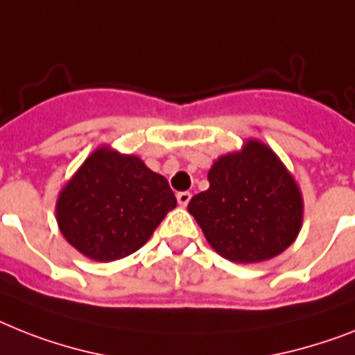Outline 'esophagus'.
Segmentation results:
<instances>
[{
  "mask_svg": "<svg viewBox=\"0 0 355 355\" xmlns=\"http://www.w3.org/2000/svg\"><path fill=\"white\" fill-rule=\"evenodd\" d=\"M175 198H178V203H180L181 207H187L190 201V198H192V194H190V192H178V196H175Z\"/></svg>",
  "mask_w": 355,
  "mask_h": 355,
  "instance_id": "1",
  "label": "esophagus"
}]
</instances>
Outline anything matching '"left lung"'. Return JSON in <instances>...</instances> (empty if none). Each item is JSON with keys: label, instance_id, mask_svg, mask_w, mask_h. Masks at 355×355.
Wrapping results in <instances>:
<instances>
[{"label": "left lung", "instance_id": "obj_1", "mask_svg": "<svg viewBox=\"0 0 355 355\" xmlns=\"http://www.w3.org/2000/svg\"><path fill=\"white\" fill-rule=\"evenodd\" d=\"M209 190L190 199L189 212L210 247L234 263L276 257L295 241L303 223L301 190L276 152L248 139L209 172Z\"/></svg>", "mask_w": 355, "mask_h": 355}]
</instances>
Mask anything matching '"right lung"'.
I'll return each mask as SVG.
<instances>
[{
	"instance_id": "add662e5",
	"label": "right lung",
	"mask_w": 355,
	"mask_h": 355,
	"mask_svg": "<svg viewBox=\"0 0 355 355\" xmlns=\"http://www.w3.org/2000/svg\"><path fill=\"white\" fill-rule=\"evenodd\" d=\"M168 181L137 156L94 150L55 203L67 241L94 261H116L139 250L175 209Z\"/></svg>"
}]
</instances>
